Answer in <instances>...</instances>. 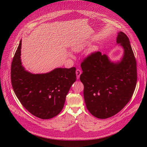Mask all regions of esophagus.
<instances>
[{
    "label": "esophagus",
    "mask_w": 147,
    "mask_h": 147,
    "mask_svg": "<svg viewBox=\"0 0 147 147\" xmlns=\"http://www.w3.org/2000/svg\"><path fill=\"white\" fill-rule=\"evenodd\" d=\"M82 74V71L80 69H77L76 70V75H77V79H78L80 78V76Z\"/></svg>",
    "instance_id": "1"
}]
</instances>
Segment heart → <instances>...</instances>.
Returning <instances> with one entry per match:
<instances>
[{
  "label": "heart",
  "instance_id": "b5f03b06",
  "mask_svg": "<svg viewBox=\"0 0 147 147\" xmlns=\"http://www.w3.org/2000/svg\"><path fill=\"white\" fill-rule=\"evenodd\" d=\"M84 46H85V45H84V44H83V43L77 44V45H75L72 47V50L75 51H81L82 50H83V49L84 47Z\"/></svg>",
  "mask_w": 147,
  "mask_h": 147
}]
</instances>
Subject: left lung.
<instances>
[{
  "label": "left lung",
  "instance_id": "1",
  "mask_svg": "<svg viewBox=\"0 0 147 147\" xmlns=\"http://www.w3.org/2000/svg\"><path fill=\"white\" fill-rule=\"evenodd\" d=\"M117 42L124 50L121 61L111 63L105 55L94 51L84 58L80 79L87 109L93 116L108 118L120 112L131 100L137 81V63L129 40L123 32Z\"/></svg>",
  "mask_w": 147,
  "mask_h": 147
}]
</instances>
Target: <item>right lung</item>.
Returning a JSON list of instances; mask_svg holds the SVG:
<instances>
[{"label":"right lung","mask_w":147,"mask_h":147,"mask_svg":"<svg viewBox=\"0 0 147 147\" xmlns=\"http://www.w3.org/2000/svg\"><path fill=\"white\" fill-rule=\"evenodd\" d=\"M21 41L11 65L13 91L31 114L44 119L55 117L63 109L65 97L76 80V68H57L47 74H32L21 65Z\"/></svg>","instance_id":"1"}]
</instances>
